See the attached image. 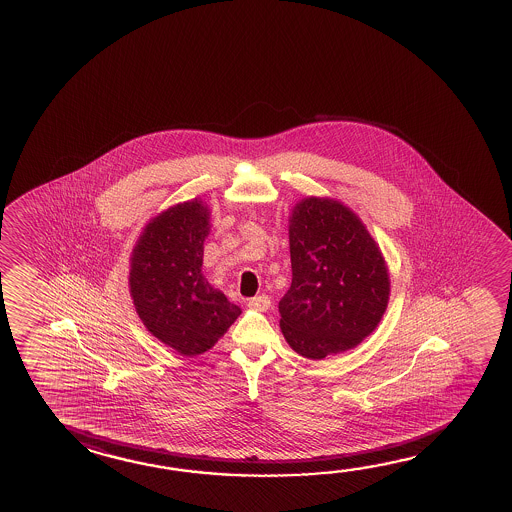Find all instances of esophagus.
<instances>
[{"instance_id": "obj_1", "label": "esophagus", "mask_w": 512, "mask_h": 512, "mask_svg": "<svg viewBox=\"0 0 512 512\" xmlns=\"http://www.w3.org/2000/svg\"><path fill=\"white\" fill-rule=\"evenodd\" d=\"M248 305L252 309H257V311H268L271 300H269L268 295L253 296V298L248 300Z\"/></svg>"}]
</instances>
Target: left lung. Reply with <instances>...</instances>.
<instances>
[{"label":"left lung","instance_id":"obj_1","mask_svg":"<svg viewBox=\"0 0 512 512\" xmlns=\"http://www.w3.org/2000/svg\"><path fill=\"white\" fill-rule=\"evenodd\" d=\"M293 280L278 302L280 329L300 356L356 347L381 322L390 295L383 253L349 207L305 198L289 216Z\"/></svg>","mask_w":512,"mask_h":512}]
</instances>
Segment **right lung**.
Instances as JSON below:
<instances>
[{
	"label": "right lung",
	"instance_id": "right-lung-1",
	"mask_svg": "<svg viewBox=\"0 0 512 512\" xmlns=\"http://www.w3.org/2000/svg\"><path fill=\"white\" fill-rule=\"evenodd\" d=\"M210 210L199 199L151 219L131 255L129 289L147 331L183 356L212 349L241 309L201 273Z\"/></svg>",
	"mask_w": 512,
	"mask_h": 512
}]
</instances>
